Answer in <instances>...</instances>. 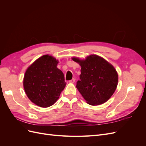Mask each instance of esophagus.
Returning a JSON list of instances; mask_svg holds the SVG:
<instances>
[{"instance_id": "34e87169", "label": "esophagus", "mask_w": 146, "mask_h": 146, "mask_svg": "<svg viewBox=\"0 0 146 146\" xmlns=\"http://www.w3.org/2000/svg\"><path fill=\"white\" fill-rule=\"evenodd\" d=\"M75 82V79L74 78H72V80H69V83H74Z\"/></svg>"}]
</instances>
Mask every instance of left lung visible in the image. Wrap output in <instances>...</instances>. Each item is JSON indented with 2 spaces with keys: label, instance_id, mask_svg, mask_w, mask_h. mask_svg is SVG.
I'll return each mask as SVG.
<instances>
[{
  "label": "left lung",
  "instance_id": "8db88e82",
  "mask_svg": "<svg viewBox=\"0 0 146 146\" xmlns=\"http://www.w3.org/2000/svg\"><path fill=\"white\" fill-rule=\"evenodd\" d=\"M81 66L80 80L77 82L78 91L91 105L106 102L115 91L118 75L113 66L102 57L91 55L85 60L73 57Z\"/></svg>",
  "mask_w": 146,
  "mask_h": 146
}]
</instances>
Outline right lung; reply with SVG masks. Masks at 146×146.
Returning a JSON list of instances; mask_svg holds the SVG:
<instances>
[{"instance_id":"add662e5","label":"right lung","mask_w":146,"mask_h":146,"mask_svg":"<svg viewBox=\"0 0 146 146\" xmlns=\"http://www.w3.org/2000/svg\"><path fill=\"white\" fill-rule=\"evenodd\" d=\"M58 61L52 56L39 57L27 68L23 85L26 94L39 107L54 105L66 86L63 72L57 68Z\"/></svg>"}]
</instances>
